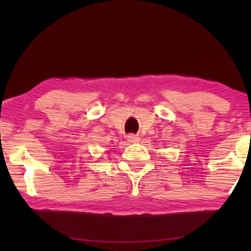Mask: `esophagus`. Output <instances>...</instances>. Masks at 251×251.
Here are the masks:
<instances>
[{
  "label": "esophagus",
  "instance_id": "esophagus-1",
  "mask_svg": "<svg viewBox=\"0 0 251 251\" xmlns=\"http://www.w3.org/2000/svg\"><path fill=\"white\" fill-rule=\"evenodd\" d=\"M127 139H128V142H130V143H136L139 141V137L135 134H129L128 136H127Z\"/></svg>",
  "mask_w": 251,
  "mask_h": 251
}]
</instances>
